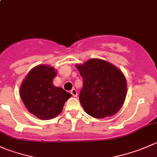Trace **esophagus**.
<instances>
[{
    "label": "esophagus",
    "mask_w": 157,
    "mask_h": 157,
    "mask_svg": "<svg viewBox=\"0 0 157 157\" xmlns=\"http://www.w3.org/2000/svg\"><path fill=\"white\" fill-rule=\"evenodd\" d=\"M71 94H72L73 97H77V91L76 89H73L71 91Z\"/></svg>",
    "instance_id": "1"
}]
</instances>
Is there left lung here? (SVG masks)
I'll return each mask as SVG.
<instances>
[{
    "instance_id": "1",
    "label": "left lung",
    "mask_w": 157,
    "mask_h": 157,
    "mask_svg": "<svg viewBox=\"0 0 157 157\" xmlns=\"http://www.w3.org/2000/svg\"><path fill=\"white\" fill-rule=\"evenodd\" d=\"M83 77L80 102L85 112L102 119L121 109L127 96V80L122 71L113 63L101 59H90L76 64Z\"/></svg>"
}]
</instances>
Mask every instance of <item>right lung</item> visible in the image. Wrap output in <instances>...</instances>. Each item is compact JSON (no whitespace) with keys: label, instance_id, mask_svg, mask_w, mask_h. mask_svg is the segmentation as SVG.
<instances>
[{"label":"right lung","instance_id":"1","mask_svg":"<svg viewBox=\"0 0 157 157\" xmlns=\"http://www.w3.org/2000/svg\"><path fill=\"white\" fill-rule=\"evenodd\" d=\"M57 76L54 67L41 64L30 70L20 87V95L27 110L41 120L55 118L71 94L53 84Z\"/></svg>","mask_w":157,"mask_h":157}]
</instances>
